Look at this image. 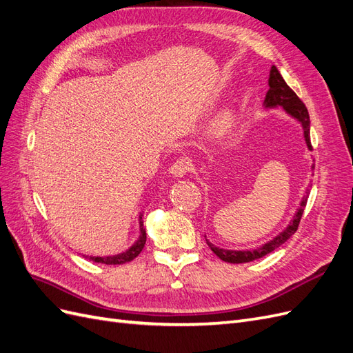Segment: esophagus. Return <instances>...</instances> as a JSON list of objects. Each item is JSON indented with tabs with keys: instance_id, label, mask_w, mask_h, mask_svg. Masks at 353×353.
<instances>
[{
	"instance_id": "34e87169",
	"label": "esophagus",
	"mask_w": 353,
	"mask_h": 353,
	"mask_svg": "<svg viewBox=\"0 0 353 353\" xmlns=\"http://www.w3.org/2000/svg\"><path fill=\"white\" fill-rule=\"evenodd\" d=\"M190 168H191V165L188 162V159H178L176 162H174L172 166H170L169 172L176 178H183L184 175H187Z\"/></svg>"
}]
</instances>
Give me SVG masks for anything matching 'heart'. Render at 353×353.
Instances as JSON below:
<instances>
[{"label": "heart", "instance_id": "1", "mask_svg": "<svg viewBox=\"0 0 353 353\" xmlns=\"http://www.w3.org/2000/svg\"><path fill=\"white\" fill-rule=\"evenodd\" d=\"M234 123V116L231 112H222L216 116V119L213 121L209 134L212 138H221L222 135H225Z\"/></svg>", "mask_w": 353, "mask_h": 353}]
</instances>
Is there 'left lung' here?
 <instances>
[{
    "instance_id": "1",
    "label": "left lung",
    "mask_w": 353,
    "mask_h": 353,
    "mask_svg": "<svg viewBox=\"0 0 353 353\" xmlns=\"http://www.w3.org/2000/svg\"><path fill=\"white\" fill-rule=\"evenodd\" d=\"M268 83H270V90H268V92H266V97H265V101H263L265 108L271 109V108H276V105H281V108L288 114L293 116L294 119L301 122L302 128H303V135H305L306 145H307V148H311V150H312L311 135H309L311 121H309V113H307L306 105L303 104V101L301 99L297 97L296 92L285 83V81L281 77V73L279 72V69H276L275 66L271 68ZM314 168L315 166H312V169ZM306 193H309V190L306 191ZM306 201H307V194L303 197V200L301 203V208H299L293 221L290 222V225H288L281 234H279V236H276L275 239H272L271 241L263 244L262 248H259V249H254V250H225V249H219V248H216V245H213L209 240H206V243L210 248V250L215 253L218 258L222 259L223 262L244 263V262H252V261H256L259 258H263L265 254H268V253L274 252L276 248H280L281 244H284L297 231L299 222H301V219H302L303 209L306 206Z\"/></svg>"
}]
</instances>
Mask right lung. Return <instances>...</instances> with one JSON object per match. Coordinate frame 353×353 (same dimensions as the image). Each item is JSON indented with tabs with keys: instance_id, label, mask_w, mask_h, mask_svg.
Wrapping results in <instances>:
<instances>
[{
	"instance_id": "right-lung-1",
	"label": "right lung",
	"mask_w": 353,
	"mask_h": 353,
	"mask_svg": "<svg viewBox=\"0 0 353 353\" xmlns=\"http://www.w3.org/2000/svg\"><path fill=\"white\" fill-rule=\"evenodd\" d=\"M145 240H147V236H145V230L143 227V216H140V239L137 240V243L130 250H126L125 253L116 254V256H105V258H100V256H95L94 258V256H90V259L94 262H99V263H105V265H121V263L131 262L144 249Z\"/></svg>"
}]
</instances>
